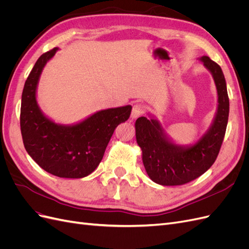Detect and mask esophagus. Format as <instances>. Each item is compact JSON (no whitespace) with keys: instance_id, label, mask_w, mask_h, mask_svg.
<instances>
[{"instance_id":"1","label":"esophagus","mask_w":249,"mask_h":249,"mask_svg":"<svg viewBox=\"0 0 249 249\" xmlns=\"http://www.w3.org/2000/svg\"><path fill=\"white\" fill-rule=\"evenodd\" d=\"M144 112H145V106H144V105H143V104H136L133 107L132 115L131 116H132L133 119H135V118L141 116Z\"/></svg>"}]
</instances>
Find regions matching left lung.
Instances as JSON below:
<instances>
[{"instance_id":"1","label":"left lung","mask_w":249,"mask_h":249,"mask_svg":"<svg viewBox=\"0 0 249 249\" xmlns=\"http://www.w3.org/2000/svg\"><path fill=\"white\" fill-rule=\"evenodd\" d=\"M212 73L218 94L213 124L203 136L190 146L173 143L157 119L141 116L136 120V140L142 150V161L148 177L162 186H178L203 175L219 154L227 130L230 101L221 67L208 56L199 58Z\"/></svg>"}]
</instances>
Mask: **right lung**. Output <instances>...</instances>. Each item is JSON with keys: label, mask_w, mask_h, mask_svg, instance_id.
<instances>
[{"label": "right lung", "mask_w": 249, "mask_h": 249, "mask_svg": "<svg viewBox=\"0 0 249 249\" xmlns=\"http://www.w3.org/2000/svg\"><path fill=\"white\" fill-rule=\"evenodd\" d=\"M57 48L42 54L25 83L21 94L20 131L30 157L53 176L81 178L99 166L117 125L129 119L132 106L102 110L76 124H60L41 112L36 89L43 67Z\"/></svg>", "instance_id": "add662e5"}]
</instances>
